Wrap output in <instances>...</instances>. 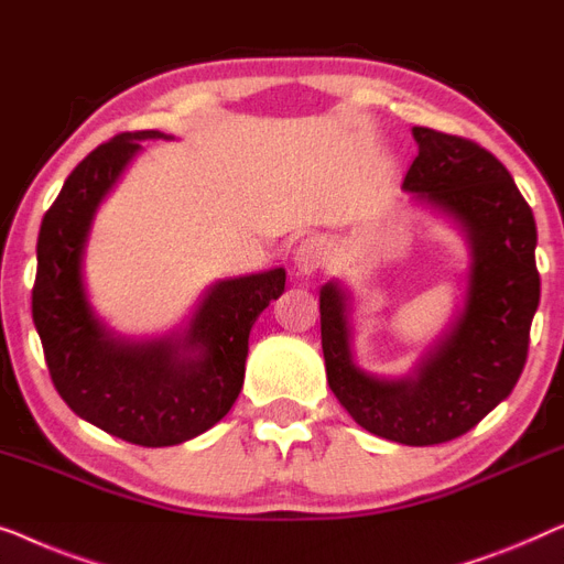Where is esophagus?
<instances>
[{"instance_id":"esophagus-1","label":"esophagus","mask_w":564,"mask_h":564,"mask_svg":"<svg viewBox=\"0 0 564 564\" xmlns=\"http://www.w3.org/2000/svg\"><path fill=\"white\" fill-rule=\"evenodd\" d=\"M329 260V245L322 237H306L293 250V271L296 275H312L319 268L327 265Z\"/></svg>"}]
</instances>
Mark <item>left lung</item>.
<instances>
[{
  "mask_svg": "<svg viewBox=\"0 0 564 564\" xmlns=\"http://www.w3.org/2000/svg\"><path fill=\"white\" fill-rule=\"evenodd\" d=\"M419 155L403 192L459 229L470 252L465 304L414 370H362L352 350V293L319 291L322 350L332 393L378 437L426 447L470 432L513 391L539 306L536 225L511 173L473 140L414 127Z\"/></svg>",
  "mask_w": 564,
  "mask_h": 564,
  "instance_id": "1",
  "label": "left lung"
}]
</instances>
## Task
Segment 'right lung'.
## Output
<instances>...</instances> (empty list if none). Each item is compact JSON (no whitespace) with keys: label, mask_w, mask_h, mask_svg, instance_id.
Instances as JSON below:
<instances>
[{"label":"right lung","mask_w":564,"mask_h":564,"mask_svg":"<svg viewBox=\"0 0 564 564\" xmlns=\"http://www.w3.org/2000/svg\"><path fill=\"white\" fill-rule=\"evenodd\" d=\"M158 130L122 132L70 171L37 235L33 322L55 391L112 437L171 447L212 430L242 388L250 329L279 299L283 268L212 283L184 327L132 339L94 312L84 256L99 204Z\"/></svg>","instance_id":"right-lung-1"}]
</instances>
